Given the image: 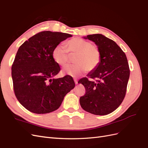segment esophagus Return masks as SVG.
<instances>
[{"mask_svg":"<svg viewBox=\"0 0 148 148\" xmlns=\"http://www.w3.org/2000/svg\"><path fill=\"white\" fill-rule=\"evenodd\" d=\"M74 82H75V84H78V81H77V79H76V78H75V79H74Z\"/></svg>","mask_w":148,"mask_h":148,"instance_id":"1","label":"esophagus"}]
</instances>
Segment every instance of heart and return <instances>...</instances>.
Masks as SVG:
<instances>
[{
    "mask_svg": "<svg viewBox=\"0 0 148 148\" xmlns=\"http://www.w3.org/2000/svg\"><path fill=\"white\" fill-rule=\"evenodd\" d=\"M65 47L62 44L57 46L52 51V57L56 63L60 66H65L70 55H77L73 65L65 66L63 73L71 77H77L85 71L95 70L101 61V53L93 44L81 38H75L67 41Z\"/></svg>",
    "mask_w": 148,
    "mask_h": 148,
    "instance_id": "b5f03b06",
    "label": "heart"
}]
</instances>
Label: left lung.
<instances>
[{
  "mask_svg": "<svg viewBox=\"0 0 148 148\" xmlns=\"http://www.w3.org/2000/svg\"><path fill=\"white\" fill-rule=\"evenodd\" d=\"M96 44L101 61L87 77L78 81L86 89L79 98L83 109L95 115H105L114 112L122 102L127 91L130 69L125 53L115 42L101 34L83 37Z\"/></svg>",
  "mask_w": 148,
  "mask_h": 148,
  "instance_id": "left-lung-1",
  "label": "left lung"
}]
</instances>
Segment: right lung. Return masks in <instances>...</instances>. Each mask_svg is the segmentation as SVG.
Instances as JSON below:
<instances>
[{"mask_svg":"<svg viewBox=\"0 0 148 148\" xmlns=\"http://www.w3.org/2000/svg\"><path fill=\"white\" fill-rule=\"evenodd\" d=\"M72 35L42 31L19 47L12 66L13 89L18 101L29 111L47 114L59 108L75 84L69 76L53 78L60 70L52 51Z\"/></svg>","mask_w":148,"mask_h":148,"instance_id":"right-lung-1","label":"right lung"}]
</instances>
